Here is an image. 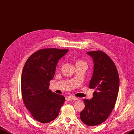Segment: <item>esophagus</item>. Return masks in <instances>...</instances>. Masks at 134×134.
<instances>
[{
	"instance_id": "obj_1",
	"label": "esophagus",
	"mask_w": 134,
	"mask_h": 134,
	"mask_svg": "<svg viewBox=\"0 0 134 134\" xmlns=\"http://www.w3.org/2000/svg\"><path fill=\"white\" fill-rule=\"evenodd\" d=\"M66 100H68V101H69V100H77V98L75 97H73V96H68L66 97Z\"/></svg>"
}]
</instances>
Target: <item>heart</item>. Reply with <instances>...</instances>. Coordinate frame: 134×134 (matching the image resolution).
Returning a JSON list of instances; mask_svg holds the SVG:
<instances>
[{"label":"heart","mask_w":134,"mask_h":134,"mask_svg":"<svg viewBox=\"0 0 134 134\" xmlns=\"http://www.w3.org/2000/svg\"><path fill=\"white\" fill-rule=\"evenodd\" d=\"M83 61H81V60H77V62H76V64H81V63H83Z\"/></svg>","instance_id":"obj_1"}]
</instances>
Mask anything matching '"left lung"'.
<instances>
[{
  "label": "left lung",
  "mask_w": 134,
  "mask_h": 134,
  "mask_svg": "<svg viewBox=\"0 0 134 134\" xmlns=\"http://www.w3.org/2000/svg\"><path fill=\"white\" fill-rule=\"evenodd\" d=\"M93 59V73L90 88L95 90L91 99H84L80 119L88 126L105 121L114 107L119 89V76L113 61L102 51L87 52Z\"/></svg>",
  "instance_id": "obj_1"
}]
</instances>
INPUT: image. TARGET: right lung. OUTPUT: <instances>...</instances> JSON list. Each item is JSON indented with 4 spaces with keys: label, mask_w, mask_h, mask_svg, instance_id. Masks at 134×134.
Listing matches in <instances>:
<instances>
[{
    "label": "right lung",
    "mask_w": 134,
    "mask_h": 134,
    "mask_svg": "<svg viewBox=\"0 0 134 134\" xmlns=\"http://www.w3.org/2000/svg\"><path fill=\"white\" fill-rule=\"evenodd\" d=\"M68 51L57 48L42 49L27 60L21 75L23 101L32 117L42 123L56 119L65 98L49 90L59 59Z\"/></svg>",
    "instance_id": "right-lung-1"
}]
</instances>
